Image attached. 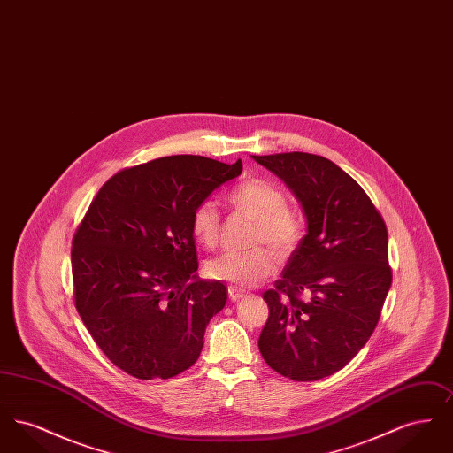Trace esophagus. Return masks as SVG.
I'll list each match as a JSON object with an SVG mask.
<instances>
[{
  "label": "esophagus",
  "instance_id": "obj_1",
  "mask_svg": "<svg viewBox=\"0 0 453 453\" xmlns=\"http://www.w3.org/2000/svg\"><path fill=\"white\" fill-rule=\"evenodd\" d=\"M227 292H229V299L233 302L239 301V299L244 297V294H246L244 290H241V288H237V287H233V285L227 288Z\"/></svg>",
  "mask_w": 453,
  "mask_h": 453
}]
</instances>
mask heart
<instances>
[{
	"label": "heart",
	"mask_w": 453,
	"mask_h": 453,
	"mask_svg": "<svg viewBox=\"0 0 453 453\" xmlns=\"http://www.w3.org/2000/svg\"><path fill=\"white\" fill-rule=\"evenodd\" d=\"M229 205L255 219L251 244H270L279 255L290 253L302 234L301 219L287 207V198L280 188L266 180L251 178L239 183L227 195ZM192 233L200 244L214 248L220 236V216L216 203L203 200L195 205L190 219ZM214 280L246 288L265 280L275 270V257L270 250L257 246L248 251H227L211 259L205 266Z\"/></svg>",
	"instance_id": "b5f03b06"
}]
</instances>
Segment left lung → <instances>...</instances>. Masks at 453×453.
<instances>
[{
	"instance_id": "8db88e82",
	"label": "left lung",
	"mask_w": 453,
	"mask_h": 453,
	"mask_svg": "<svg viewBox=\"0 0 453 453\" xmlns=\"http://www.w3.org/2000/svg\"><path fill=\"white\" fill-rule=\"evenodd\" d=\"M253 159L285 181L307 219L280 280L263 294L270 314L259 351L283 377L319 380L349 364L380 319L392 283L388 227L364 188L323 156Z\"/></svg>"
}]
</instances>
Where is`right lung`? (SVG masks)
Segmentation results:
<instances>
[{
    "label": "right lung",
    "mask_w": 453,
    "mask_h": 453,
    "mask_svg": "<svg viewBox=\"0 0 453 453\" xmlns=\"http://www.w3.org/2000/svg\"><path fill=\"white\" fill-rule=\"evenodd\" d=\"M242 163L180 154L115 173L73 237L74 305L108 360L135 379L194 365L224 307L220 281L198 280L195 205L234 180Z\"/></svg>",
    "instance_id": "add662e5"
}]
</instances>
